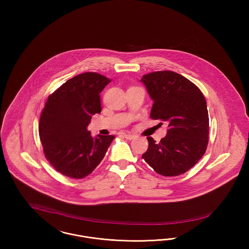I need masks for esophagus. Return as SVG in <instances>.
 <instances>
[{
	"instance_id": "34e87169",
	"label": "esophagus",
	"mask_w": 249,
	"mask_h": 249,
	"mask_svg": "<svg viewBox=\"0 0 249 249\" xmlns=\"http://www.w3.org/2000/svg\"><path fill=\"white\" fill-rule=\"evenodd\" d=\"M123 136H124L126 139H129V140H131V139H134V138H135V135H134V134H131V133H124Z\"/></svg>"
}]
</instances>
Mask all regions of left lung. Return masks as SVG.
I'll list each match as a JSON object with an SVG mask.
<instances>
[{
	"label": "left lung",
	"instance_id": "8db88e82",
	"mask_svg": "<svg viewBox=\"0 0 249 249\" xmlns=\"http://www.w3.org/2000/svg\"><path fill=\"white\" fill-rule=\"evenodd\" d=\"M141 81L154 101L150 118L165 121L169 128L160 142L146 137L148 148L142 158L163 177L180 176L195 165L207 148L205 98L195 84L175 71L149 72Z\"/></svg>",
	"mask_w": 249,
	"mask_h": 249
}]
</instances>
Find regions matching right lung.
Segmentation results:
<instances>
[{
  "instance_id": "add662e5",
  "label": "right lung",
  "mask_w": 249,
  "mask_h": 249,
  "mask_svg": "<svg viewBox=\"0 0 249 249\" xmlns=\"http://www.w3.org/2000/svg\"><path fill=\"white\" fill-rule=\"evenodd\" d=\"M110 80L98 72L80 73L48 96L39 121V136L48 162L61 175L81 179L103 160L114 135L92 138L87 130L102 111L100 93Z\"/></svg>"
}]
</instances>
